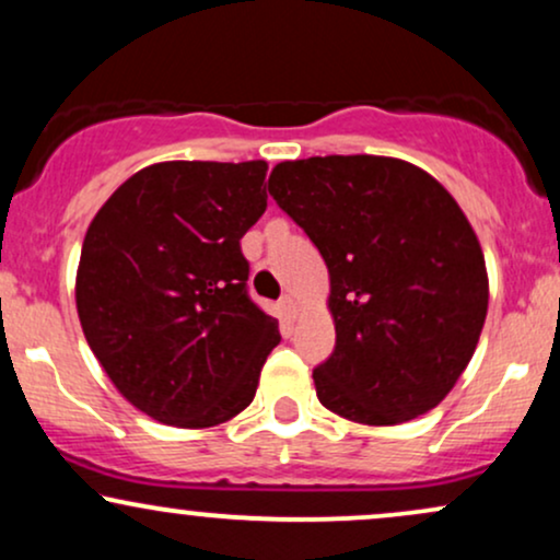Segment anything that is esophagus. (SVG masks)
Wrapping results in <instances>:
<instances>
[{
    "label": "esophagus",
    "mask_w": 560,
    "mask_h": 560,
    "mask_svg": "<svg viewBox=\"0 0 560 560\" xmlns=\"http://www.w3.org/2000/svg\"><path fill=\"white\" fill-rule=\"evenodd\" d=\"M279 307H281V313H284L287 318L298 316V300H294L292 294H284V298L279 300Z\"/></svg>",
    "instance_id": "34e87169"
}]
</instances>
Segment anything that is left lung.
Returning <instances> with one entry per match:
<instances>
[{
	"instance_id": "left-lung-1",
	"label": "left lung",
	"mask_w": 560,
	"mask_h": 560,
	"mask_svg": "<svg viewBox=\"0 0 560 560\" xmlns=\"http://www.w3.org/2000/svg\"><path fill=\"white\" fill-rule=\"evenodd\" d=\"M268 191L329 268L337 345L313 369L320 405L392 427L445 400L487 316L485 255L427 171L395 158L287 160Z\"/></svg>"
}]
</instances>
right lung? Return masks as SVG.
I'll return each instance as SVG.
<instances>
[{"label":"right lung","mask_w":560,"mask_h":560,"mask_svg":"<svg viewBox=\"0 0 560 560\" xmlns=\"http://www.w3.org/2000/svg\"><path fill=\"white\" fill-rule=\"evenodd\" d=\"M266 160H173L94 215L75 305L96 361L160 423L205 429L253 402L279 320L247 292L240 240L266 213Z\"/></svg>","instance_id":"obj_1"}]
</instances>
